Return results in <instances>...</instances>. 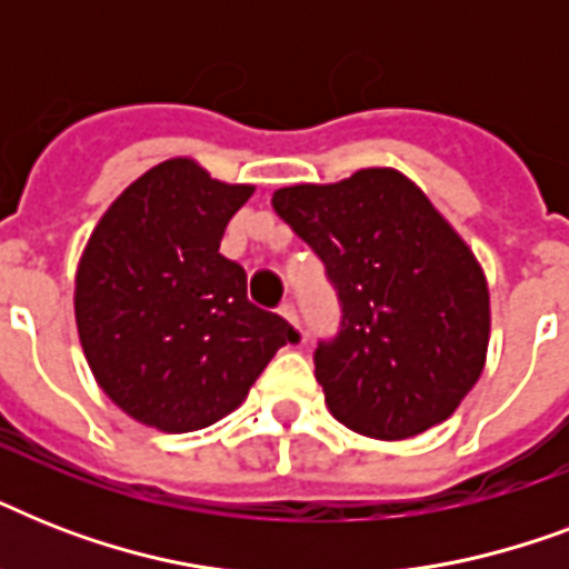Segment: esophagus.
Here are the masks:
<instances>
[{"mask_svg":"<svg viewBox=\"0 0 569 569\" xmlns=\"http://www.w3.org/2000/svg\"><path fill=\"white\" fill-rule=\"evenodd\" d=\"M280 316H283V319L289 321V325H292V328L298 330V333H301V325H298V310H295V303L286 301L283 307H280Z\"/></svg>","mask_w":569,"mask_h":569,"instance_id":"34e87169","label":"esophagus"}]
</instances>
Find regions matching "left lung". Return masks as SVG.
<instances>
[{
    "label": "left lung",
    "instance_id": "left-lung-1",
    "mask_svg": "<svg viewBox=\"0 0 569 569\" xmlns=\"http://www.w3.org/2000/svg\"><path fill=\"white\" fill-rule=\"evenodd\" d=\"M274 212L328 268L339 333L316 348L330 413L375 440L449 419L485 372L490 292L467 241L392 168L289 186Z\"/></svg>",
    "mask_w": 569,
    "mask_h": 569
}]
</instances>
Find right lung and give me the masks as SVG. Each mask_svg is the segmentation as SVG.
I'll list each match as a JSON object with an SVG mask.
<instances>
[{
	"instance_id": "obj_1",
	"label": "right lung",
	"mask_w": 569,
	"mask_h": 569,
	"mask_svg": "<svg viewBox=\"0 0 569 569\" xmlns=\"http://www.w3.org/2000/svg\"><path fill=\"white\" fill-rule=\"evenodd\" d=\"M253 186L194 159L138 177L93 227L76 271V328L93 378L138 422L186 433L218 422L298 333L248 301V274L218 253Z\"/></svg>"
}]
</instances>
